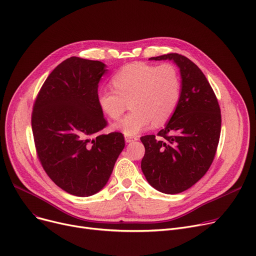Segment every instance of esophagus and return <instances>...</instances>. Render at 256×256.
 <instances>
[{
  "instance_id": "esophagus-1",
  "label": "esophagus",
  "mask_w": 256,
  "mask_h": 256,
  "mask_svg": "<svg viewBox=\"0 0 256 256\" xmlns=\"http://www.w3.org/2000/svg\"><path fill=\"white\" fill-rule=\"evenodd\" d=\"M137 140H138V137H128V136H126V143H130V142L137 141Z\"/></svg>"
}]
</instances>
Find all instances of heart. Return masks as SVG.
Wrapping results in <instances>:
<instances>
[{
    "mask_svg": "<svg viewBox=\"0 0 256 256\" xmlns=\"http://www.w3.org/2000/svg\"><path fill=\"white\" fill-rule=\"evenodd\" d=\"M114 89H100L96 96L100 111L110 119H118L126 102L132 111L113 124L115 130L134 137L150 128L162 126L172 117L182 96V78L174 65L160 66L143 62L122 67L112 78Z\"/></svg>",
    "mask_w": 256,
    "mask_h": 256,
    "instance_id": "obj_1",
    "label": "heart"
}]
</instances>
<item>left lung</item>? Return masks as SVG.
I'll list each match as a JSON object with an SVG mask.
<instances>
[{"instance_id":"obj_1","label":"left lung","mask_w":256,"mask_h":256,"mask_svg":"<svg viewBox=\"0 0 256 256\" xmlns=\"http://www.w3.org/2000/svg\"><path fill=\"white\" fill-rule=\"evenodd\" d=\"M170 60L180 68L182 96L163 130L141 137L145 154L141 169L147 182L165 194L189 189L210 167L221 132V111L204 72L180 54L152 57Z\"/></svg>"}]
</instances>
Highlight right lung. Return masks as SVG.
<instances>
[{
	"label": "right lung",
	"mask_w": 256,
	"mask_h": 256,
	"mask_svg": "<svg viewBox=\"0 0 256 256\" xmlns=\"http://www.w3.org/2000/svg\"><path fill=\"white\" fill-rule=\"evenodd\" d=\"M106 72L100 61L70 57L50 74L34 104L38 158L50 178L74 196L100 192L126 145L121 132L100 134L106 120L96 96Z\"/></svg>",
	"instance_id": "obj_1"
}]
</instances>
